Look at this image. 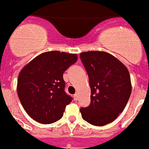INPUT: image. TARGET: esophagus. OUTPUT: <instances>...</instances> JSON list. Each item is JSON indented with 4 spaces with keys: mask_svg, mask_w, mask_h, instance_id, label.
Wrapping results in <instances>:
<instances>
[{
    "mask_svg": "<svg viewBox=\"0 0 149 149\" xmlns=\"http://www.w3.org/2000/svg\"><path fill=\"white\" fill-rule=\"evenodd\" d=\"M74 99L77 101V100L78 99V94H74Z\"/></svg>",
    "mask_w": 149,
    "mask_h": 149,
    "instance_id": "34e87169",
    "label": "esophagus"
}]
</instances>
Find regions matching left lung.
<instances>
[{"label": "left lung", "mask_w": 149, "mask_h": 149, "mask_svg": "<svg viewBox=\"0 0 149 149\" xmlns=\"http://www.w3.org/2000/svg\"><path fill=\"white\" fill-rule=\"evenodd\" d=\"M80 58L88 74L91 104L81 108L82 118L91 125L103 126L122 112L132 92L128 68L108 52H82Z\"/></svg>", "instance_id": "1"}]
</instances>
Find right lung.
Instances as JSON below:
<instances>
[{"mask_svg": "<svg viewBox=\"0 0 149 149\" xmlns=\"http://www.w3.org/2000/svg\"><path fill=\"white\" fill-rule=\"evenodd\" d=\"M78 55L59 51L39 54L21 69L17 91L24 109L41 124H52L62 118L72 100L65 93L63 74L77 61Z\"/></svg>", "mask_w": 149, "mask_h": 149, "instance_id": "1", "label": "right lung"}]
</instances>
